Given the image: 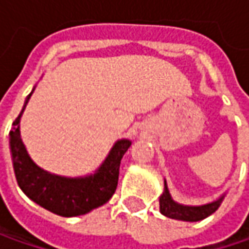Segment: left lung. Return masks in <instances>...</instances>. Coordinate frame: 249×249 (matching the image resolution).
<instances>
[{
	"label": "left lung",
	"mask_w": 249,
	"mask_h": 249,
	"mask_svg": "<svg viewBox=\"0 0 249 249\" xmlns=\"http://www.w3.org/2000/svg\"><path fill=\"white\" fill-rule=\"evenodd\" d=\"M224 196H226V192H223L219 198H216L212 202H208V203H203V205H184V203L174 200V198L170 194L167 182L164 179V189L159 198L160 213L170 219H176V220H181V222H199L219 209Z\"/></svg>",
	"instance_id": "8db88e82"
}]
</instances>
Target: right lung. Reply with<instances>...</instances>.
Segmentation results:
<instances>
[{"mask_svg": "<svg viewBox=\"0 0 249 249\" xmlns=\"http://www.w3.org/2000/svg\"><path fill=\"white\" fill-rule=\"evenodd\" d=\"M36 86L26 97L23 108L9 132V150L18 185L30 200L62 217L82 216L107 203L117 189L120 164L131 139L115 141L102 164L90 174L65 177L50 173L33 161L20 136V118Z\"/></svg>", "mask_w": 249, "mask_h": 249, "instance_id": "add662e5", "label": "right lung"}]
</instances>
